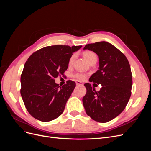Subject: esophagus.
I'll list each match as a JSON object with an SVG mask.
<instances>
[{
    "label": "esophagus",
    "instance_id": "esophagus-1",
    "mask_svg": "<svg viewBox=\"0 0 151 151\" xmlns=\"http://www.w3.org/2000/svg\"><path fill=\"white\" fill-rule=\"evenodd\" d=\"M76 85L77 86H83V84L80 81H76Z\"/></svg>",
    "mask_w": 151,
    "mask_h": 151
}]
</instances>
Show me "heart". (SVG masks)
Masks as SVG:
<instances>
[{
	"instance_id": "1",
	"label": "heart",
	"mask_w": 151,
	"mask_h": 151,
	"mask_svg": "<svg viewBox=\"0 0 151 151\" xmlns=\"http://www.w3.org/2000/svg\"><path fill=\"white\" fill-rule=\"evenodd\" d=\"M84 57L89 63L94 60H97V57H96V54L91 51L85 52L84 53ZM75 57H76L75 55H72L70 57L69 60H68V65L72 64L73 62H74ZM74 77L77 80L83 81L86 79V75L84 74H82V73H76V74H75L74 75Z\"/></svg>"
}]
</instances>
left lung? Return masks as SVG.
<instances>
[{"mask_svg":"<svg viewBox=\"0 0 151 151\" xmlns=\"http://www.w3.org/2000/svg\"><path fill=\"white\" fill-rule=\"evenodd\" d=\"M86 49L99 57V69L91 76L89 82L101 84V88L96 91L91 84H85L87 92L83 105L93 120L106 123L119 115L129 101L132 86L130 66L125 55L108 42L88 44Z\"/></svg>","mask_w":151,"mask_h":151,"instance_id":"left-lung-1","label":"left lung"}]
</instances>
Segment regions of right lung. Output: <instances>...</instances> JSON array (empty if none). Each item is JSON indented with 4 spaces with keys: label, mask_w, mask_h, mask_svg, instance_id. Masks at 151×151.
Returning a JSON list of instances; mask_svg holds the SVG:
<instances>
[{
    "label": "right lung",
    "mask_w": 151,
    "mask_h": 151,
    "mask_svg": "<svg viewBox=\"0 0 151 151\" xmlns=\"http://www.w3.org/2000/svg\"><path fill=\"white\" fill-rule=\"evenodd\" d=\"M82 46L53 45L34 52L26 62L21 76V95L30 115L42 122H49L63 113L76 87L68 80L60 87L55 78L64 76L68 60Z\"/></svg>",
    "instance_id": "obj_1"
}]
</instances>
